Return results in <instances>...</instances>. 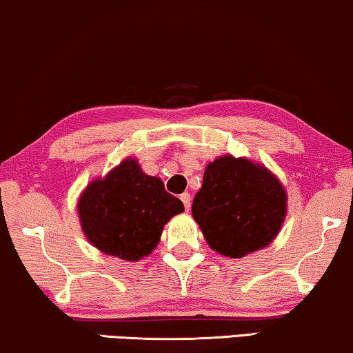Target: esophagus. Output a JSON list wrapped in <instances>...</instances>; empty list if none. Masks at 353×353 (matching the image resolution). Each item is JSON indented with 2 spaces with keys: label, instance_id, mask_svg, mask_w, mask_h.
Returning a JSON list of instances; mask_svg holds the SVG:
<instances>
[{
  "label": "esophagus",
  "instance_id": "obj_1",
  "mask_svg": "<svg viewBox=\"0 0 353 353\" xmlns=\"http://www.w3.org/2000/svg\"><path fill=\"white\" fill-rule=\"evenodd\" d=\"M181 200H182V203H183V206H185V210L188 211L190 210V193H182L181 195Z\"/></svg>",
  "mask_w": 353,
  "mask_h": 353
}]
</instances>
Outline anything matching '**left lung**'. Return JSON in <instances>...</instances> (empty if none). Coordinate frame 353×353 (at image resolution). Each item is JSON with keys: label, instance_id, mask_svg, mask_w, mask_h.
Wrapping results in <instances>:
<instances>
[{"label": "left lung", "instance_id": "obj_1", "mask_svg": "<svg viewBox=\"0 0 353 353\" xmlns=\"http://www.w3.org/2000/svg\"><path fill=\"white\" fill-rule=\"evenodd\" d=\"M192 216L211 250L235 259L262 250L278 235L286 192L265 166L225 155L206 166Z\"/></svg>", "mask_w": 353, "mask_h": 353}]
</instances>
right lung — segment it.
<instances>
[{
	"label": "right lung",
	"instance_id": "1",
	"mask_svg": "<svg viewBox=\"0 0 353 353\" xmlns=\"http://www.w3.org/2000/svg\"><path fill=\"white\" fill-rule=\"evenodd\" d=\"M182 211V201L165 190L161 179L145 174L134 158L92 181L78 200L89 243L123 261L150 254L166 222Z\"/></svg>",
	"mask_w": 353,
	"mask_h": 353
}]
</instances>
